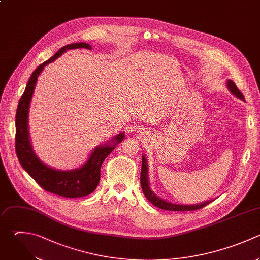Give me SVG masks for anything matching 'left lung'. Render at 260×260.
Returning a JSON list of instances; mask_svg holds the SVG:
<instances>
[{"label": "left lung", "mask_w": 260, "mask_h": 260, "mask_svg": "<svg viewBox=\"0 0 260 260\" xmlns=\"http://www.w3.org/2000/svg\"><path fill=\"white\" fill-rule=\"evenodd\" d=\"M226 87L230 90V92L235 95L236 98L245 101L243 94L240 92V90L237 88L236 84L232 81V80H228L226 81ZM148 167H147V160L145 158L144 155H142V166H141V176H140V183H141V188L142 191L145 195V197L155 206H157L158 208L161 209H166V210H176V211H186V210H195V209H199L205 205H207L208 203H210L212 200H207L198 204H178V203H173L170 202L168 200H165L160 197H158L151 189L149 186V182H148Z\"/></svg>", "instance_id": "left-lung-1"}]
</instances>
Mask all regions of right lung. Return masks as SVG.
I'll return each instance as SVG.
<instances>
[{"instance_id":"add662e5","label":"right lung","mask_w":260,"mask_h":260,"mask_svg":"<svg viewBox=\"0 0 260 260\" xmlns=\"http://www.w3.org/2000/svg\"><path fill=\"white\" fill-rule=\"evenodd\" d=\"M74 49L91 50V46L86 43L67 45L60 49L59 52H57L51 59L41 64L34 71L28 80L24 93L19 101L15 120V148L17 157L22 168L46 191L68 198L83 197L92 193L96 189L101 179L102 164L106 157L115 149L116 145L121 143L125 138V133L122 132L114 136L113 139L107 143L98 145L90 153L88 159L80 168L69 171H62L51 168L42 161L36 154L29 137L28 114L38 78L44 70L45 66L53 63L66 51Z\"/></svg>"}]
</instances>
